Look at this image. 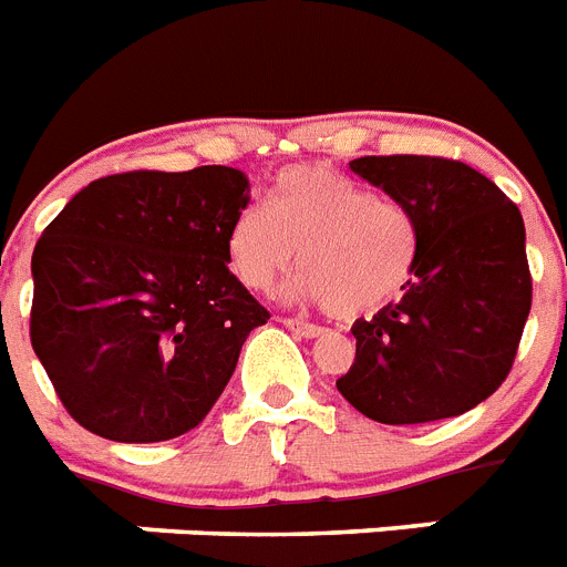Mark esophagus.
<instances>
[{
	"mask_svg": "<svg viewBox=\"0 0 567 567\" xmlns=\"http://www.w3.org/2000/svg\"><path fill=\"white\" fill-rule=\"evenodd\" d=\"M280 324L289 327L292 333L303 336V339H318V336L324 333L318 324H310V321H301V318H280Z\"/></svg>",
	"mask_w": 567,
	"mask_h": 567,
	"instance_id": "esophagus-1",
	"label": "esophagus"
}]
</instances>
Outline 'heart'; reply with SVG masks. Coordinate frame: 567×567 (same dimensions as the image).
Returning <instances> with one entry per match:
<instances>
[{"instance_id":"obj_1","label":"heart","mask_w":567,"mask_h":567,"mask_svg":"<svg viewBox=\"0 0 567 567\" xmlns=\"http://www.w3.org/2000/svg\"><path fill=\"white\" fill-rule=\"evenodd\" d=\"M420 251L414 210L391 196H373L327 165L287 167L269 205L234 210L226 255L234 275L266 292L298 257L303 272L287 295L321 303L336 318L385 310L409 287Z\"/></svg>"}]
</instances>
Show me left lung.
Instances as JSON below:
<instances>
[{
	"mask_svg": "<svg viewBox=\"0 0 567 567\" xmlns=\"http://www.w3.org/2000/svg\"><path fill=\"white\" fill-rule=\"evenodd\" d=\"M350 171L414 210L420 251L400 301L353 324L336 388L385 425L457 417L507 379L530 316L522 210L455 158L362 156Z\"/></svg>",
	"mask_w": 567,
	"mask_h": 567,
	"instance_id": "8db88e82",
	"label": "left lung"
}]
</instances>
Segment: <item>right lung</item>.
<instances>
[{"label":"right lung","mask_w":567,"mask_h":567,"mask_svg":"<svg viewBox=\"0 0 567 567\" xmlns=\"http://www.w3.org/2000/svg\"><path fill=\"white\" fill-rule=\"evenodd\" d=\"M246 173L130 171L89 182L37 240L31 344L83 429L118 443L190 432L269 321L228 272Z\"/></svg>","instance_id":"1"}]
</instances>
